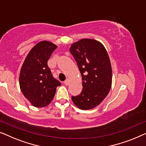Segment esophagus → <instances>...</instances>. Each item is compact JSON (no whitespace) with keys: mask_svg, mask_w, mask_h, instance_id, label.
I'll list each match as a JSON object with an SVG mask.
<instances>
[{"mask_svg":"<svg viewBox=\"0 0 146 146\" xmlns=\"http://www.w3.org/2000/svg\"><path fill=\"white\" fill-rule=\"evenodd\" d=\"M69 79H67L64 82H63V83H64V84H65V85H67L69 84Z\"/></svg>","mask_w":146,"mask_h":146,"instance_id":"esophagus-1","label":"esophagus"}]
</instances>
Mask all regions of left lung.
Listing matches in <instances>:
<instances>
[{"label":"left lung","instance_id":"1","mask_svg":"<svg viewBox=\"0 0 146 146\" xmlns=\"http://www.w3.org/2000/svg\"><path fill=\"white\" fill-rule=\"evenodd\" d=\"M69 50L79 67L83 87L80 94L72 96V100L80 109H92L100 104L111 88L109 56L103 45L93 39L80 40Z\"/></svg>","mask_w":146,"mask_h":146}]
</instances>
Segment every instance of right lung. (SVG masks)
I'll use <instances>...</instances> for the list:
<instances>
[{
  "mask_svg": "<svg viewBox=\"0 0 146 146\" xmlns=\"http://www.w3.org/2000/svg\"><path fill=\"white\" fill-rule=\"evenodd\" d=\"M56 45L42 41L32 48L22 65L20 87L24 96L35 107L48 106L54 97L61 83L53 77L48 61Z\"/></svg>",
  "mask_w": 146,
  "mask_h": 146,
  "instance_id": "1",
  "label": "right lung"
}]
</instances>
